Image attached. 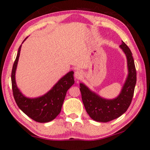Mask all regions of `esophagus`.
<instances>
[{
	"label": "esophagus",
	"mask_w": 150,
	"mask_h": 150,
	"mask_svg": "<svg viewBox=\"0 0 150 150\" xmlns=\"http://www.w3.org/2000/svg\"><path fill=\"white\" fill-rule=\"evenodd\" d=\"M82 72L80 71V70H77V71L75 72V77L77 80H80L81 77H82Z\"/></svg>",
	"instance_id": "34e87169"
}]
</instances>
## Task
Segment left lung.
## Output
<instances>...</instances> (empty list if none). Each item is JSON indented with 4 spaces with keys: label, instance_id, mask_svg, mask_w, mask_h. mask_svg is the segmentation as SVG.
I'll return each mask as SVG.
<instances>
[{
    "label": "left lung",
    "instance_id": "obj_1",
    "mask_svg": "<svg viewBox=\"0 0 150 150\" xmlns=\"http://www.w3.org/2000/svg\"><path fill=\"white\" fill-rule=\"evenodd\" d=\"M120 47L126 56L128 75L118 97L113 99H104L91 91L83 83L80 84L86 111L95 121L106 123L116 119L123 114L131 104L137 80L135 63L131 51L123 41Z\"/></svg>",
    "mask_w": 150,
    "mask_h": 150
}]
</instances>
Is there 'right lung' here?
<instances>
[{
  "mask_svg": "<svg viewBox=\"0 0 150 150\" xmlns=\"http://www.w3.org/2000/svg\"><path fill=\"white\" fill-rule=\"evenodd\" d=\"M25 39L24 41H25ZM21 46L22 44L19 47L16 59L12 70L11 81L13 97L18 107L27 116L39 123H47L54 119L61 112L67 91L75 83L74 72L70 71L64 75L51 90L44 95L37 98L26 97L18 88L15 82V71Z\"/></svg>",
  "mask_w": 150,
  "mask_h": 150,
  "instance_id": "right-lung-1",
  "label": "right lung"
}]
</instances>
